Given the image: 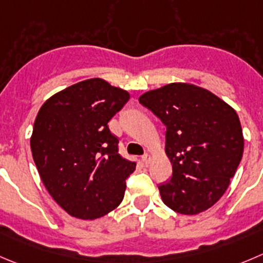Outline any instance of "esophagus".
Instances as JSON below:
<instances>
[{"label":"esophagus","instance_id":"34e87169","mask_svg":"<svg viewBox=\"0 0 263 263\" xmlns=\"http://www.w3.org/2000/svg\"><path fill=\"white\" fill-rule=\"evenodd\" d=\"M149 160H151V155L149 154H144L143 156H142V161H143V164L146 165V166H148Z\"/></svg>","mask_w":263,"mask_h":263}]
</instances>
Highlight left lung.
<instances>
[{
	"instance_id": "left-lung-1",
	"label": "left lung",
	"mask_w": 263,
	"mask_h": 263,
	"mask_svg": "<svg viewBox=\"0 0 263 263\" xmlns=\"http://www.w3.org/2000/svg\"><path fill=\"white\" fill-rule=\"evenodd\" d=\"M139 103L166 126L165 152L173 174L159 186L164 204L187 216L213 206L244 151L235 109L206 89L182 82L144 92Z\"/></svg>"
}]
</instances>
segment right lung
<instances>
[{"mask_svg":"<svg viewBox=\"0 0 263 263\" xmlns=\"http://www.w3.org/2000/svg\"><path fill=\"white\" fill-rule=\"evenodd\" d=\"M129 92L102 79L77 82L37 114L31 149L52 199L72 217L96 219L117 208L136 162L120 156L108 121Z\"/></svg>","mask_w":263,"mask_h":263,"instance_id":"right-lung-1","label":"right lung"}]
</instances>
